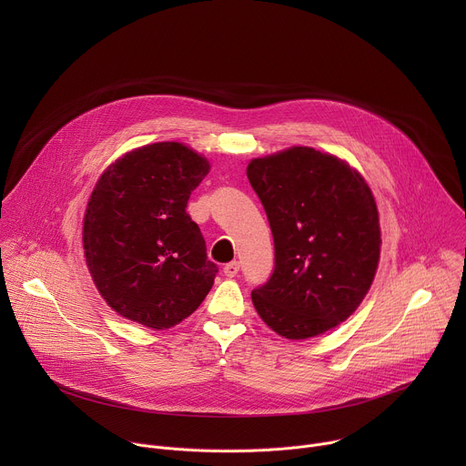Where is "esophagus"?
I'll use <instances>...</instances> for the list:
<instances>
[{"mask_svg":"<svg viewBox=\"0 0 466 466\" xmlns=\"http://www.w3.org/2000/svg\"><path fill=\"white\" fill-rule=\"evenodd\" d=\"M238 271H239V263H238V261H230V263H227L225 268H223V273H225V277H228V279L236 277Z\"/></svg>","mask_w":466,"mask_h":466,"instance_id":"esophagus-1","label":"esophagus"}]
</instances>
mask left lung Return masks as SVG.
<instances>
[{"label":"left lung","mask_w":466,"mask_h":466,"mask_svg":"<svg viewBox=\"0 0 466 466\" xmlns=\"http://www.w3.org/2000/svg\"><path fill=\"white\" fill-rule=\"evenodd\" d=\"M247 177L275 239V269L252 304L286 339H308L347 320L380 259V219L363 177L311 147L254 158Z\"/></svg>","instance_id":"1"}]
</instances>
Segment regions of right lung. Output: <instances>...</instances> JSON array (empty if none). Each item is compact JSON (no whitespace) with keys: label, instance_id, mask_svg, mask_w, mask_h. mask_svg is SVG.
<instances>
[{"label":"right lung","instance_id":"1","mask_svg":"<svg viewBox=\"0 0 466 466\" xmlns=\"http://www.w3.org/2000/svg\"><path fill=\"white\" fill-rule=\"evenodd\" d=\"M208 171L193 149L160 142L127 153L97 180L85 214V256L96 288L121 317L166 329L212 289L219 269L186 212Z\"/></svg>","mask_w":466,"mask_h":466}]
</instances>
